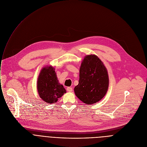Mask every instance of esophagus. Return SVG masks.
Segmentation results:
<instances>
[{
	"label": "esophagus",
	"mask_w": 147,
	"mask_h": 147,
	"mask_svg": "<svg viewBox=\"0 0 147 147\" xmlns=\"http://www.w3.org/2000/svg\"><path fill=\"white\" fill-rule=\"evenodd\" d=\"M67 91H68V92H71L72 91H73V88H71V87H67Z\"/></svg>",
	"instance_id": "34e87169"
}]
</instances>
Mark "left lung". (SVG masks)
<instances>
[{
	"label": "left lung",
	"instance_id": "8db88e82",
	"mask_svg": "<svg viewBox=\"0 0 147 147\" xmlns=\"http://www.w3.org/2000/svg\"><path fill=\"white\" fill-rule=\"evenodd\" d=\"M78 84L74 88L76 95L82 102L92 105L102 99L109 87L107 70L94 55L86 56L80 69Z\"/></svg>",
	"mask_w": 147,
	"mask_h": 147
}]
</instances>
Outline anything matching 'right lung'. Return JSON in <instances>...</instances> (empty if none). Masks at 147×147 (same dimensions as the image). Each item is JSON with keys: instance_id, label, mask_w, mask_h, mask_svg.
<instances>
[{"instance_id": "right-lung-1", "label": "right lung", "mask_w": 147, "mask_h": 147, "mask_svg": "<svg viewBox=\"0 0 147 147\" xmlns=\"http://www.w3.org/2000/svg\"><path fill=\"white\" fill-rule=\"evenodd\" d=\"M37 90L41 99L49 104L56 102L66 92L64 87L59 84L55 69L52 66L42 69L38 78Z\"/></svg>"}]
</instances>
